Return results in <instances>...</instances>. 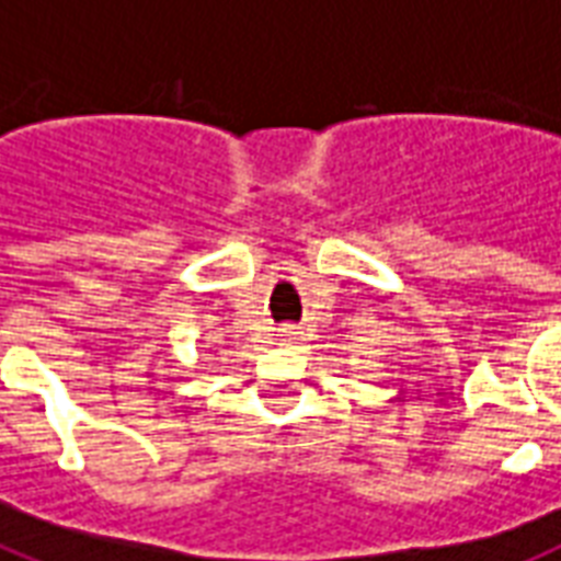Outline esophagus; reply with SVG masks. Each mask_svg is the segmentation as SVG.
I'll return each instance as SVG.
<instances>
[{"instance_id":"obj_1","label":"esophagus","mask_w":561,"mask_h":561,"mask_svg":"<svg viewBox=\"0 0 561 561\" xmlns=\"http://www.w3.org/2000/svg\"><path fill=\"white\" fill-rule=\"evenodd\" d=\"M277 336H280V345H289V348L301 342V336H298V330L295 328H284L280 333H277Z\"/></svg>"}]
</instances>
